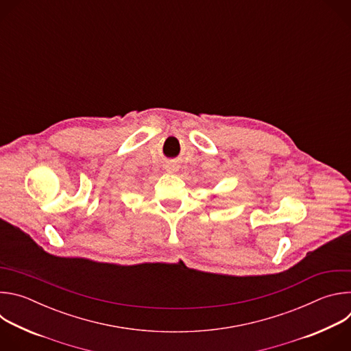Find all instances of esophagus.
<instances>
[{
  "instance_id": "esophagus-1",
  "label": "esophagus",
  "mask_w": 351,
  "mask_h": 351,
  "mask_svg": "<svg viewBox=\"0 0 351 351\" xmlns=\"http://www.w3.org/2000/svg\"><path fill=\"white\" fill-rule=\"evenodd\" d=\"M165 169L171 172V171H175V169H176V167H175V165H167V168H165Z\"/></svg>"
}]
</instances>
